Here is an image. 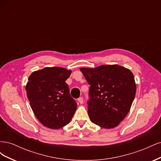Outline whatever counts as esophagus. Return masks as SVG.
<instances>
[{
	"label": "esophagus",
	"instance_id": "esophagus-1",
	"mask_svg": "<svg viewBox=\"0 0 161 161\" xmlns=\"http://www.w3.org/2000/svg\"><path fill=\"white\" fill-rule=\"evenodd\" d=\"M78 101H79V102L80 104L83 103V98H82V97H79V98L78 99Z\"/></svg>",
	"mask_w": 161,
	"mask_h": 161
}]
</instances>
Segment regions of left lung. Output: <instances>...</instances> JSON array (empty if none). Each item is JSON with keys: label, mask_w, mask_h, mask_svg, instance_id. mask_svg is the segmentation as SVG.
Instances as JSON below:
<instances>
[{"label": "left lung", "mask_w": 161, "mask_h": 161, "mask_svg": "<svg viewBox=\"0 0 161 161\" xmlns=\"http://www.w3.org/2000/svg\"><path fill=\"white\" fill-rule=\"evenodd\" d=\"M89 87L88 114L91 122L110 129L127 115L134 99L136 85L133 73L119 66L81 68Z\"/></svg>", "instance_id": "left-lung-1"}]
</instances>
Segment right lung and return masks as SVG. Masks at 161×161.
I'll list each match as a JSON object with an SVG mask.
<instances>
[{
  "instance_id": "1",
  "label": "right lung",
  "mask_w": 161,
  "mask_h": 161,
  "mask_svg": "<svg viewBox=\"0 0 161 161\" xmlns=\"http://www.w3.org/2000/svg\"><path fill=\"white\" fill-rule=\"evenodd\" d=\"M71 70L46 67L31 73L25 89L34 114L47 128L60 129L70 122L77 108L66 79Z\"/></svg>"
}]
</instances>
